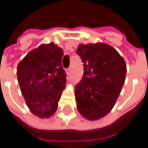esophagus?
Instances as JSON below:
<instances>
[{
    "label": "esophagus",
    "instance_id": "1",
    "mask_svg": "<svg viewBox=\"0 0 148 148\" xmlns=\"http://www.w3.org/2000/svg\"><path fill=\"white\" fill-rule=\"evenodd\" d=\"M66 71V74H67V75H70L71 72V67H69Z\"/></svg>",
    "mask_w": 148,
    "mask_h": 148
}]
</instances>
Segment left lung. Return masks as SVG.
<instances>
[{"label": "left lung", "mask_w": 148, "mask_h": 148, "mask_svg": "<svg viewBox=\"0 0 148 148\" xmlns=\"http://www.w3.org/2000/svg\"><path fill=\"white\" fill-rule=\"evenodd\" d=\"M77 54L84 63V74L75 87L78 112L94 121L113 108L126 77L127 65L112 47L101 43L80 44Z\"/></svg>", "instance_id": "obj_1"}]
</instances>
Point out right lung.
<instances>
[{"mask_svg":"<svg viewBox=\"0 0 148 148\" xmlns=\"http://www.w3.org/2000/svg\"><path fill=\"white\" fill-rule=\"evenodd\" d=\"M63 50L51 42L31 51L18 63L17 79L26 105L34 115L48 118L58 107L66 86Z\"/></svg>","mask_w":148,"mask_h":148,"instance_id":"obj_1","label":"right lung"}]
</instances>
